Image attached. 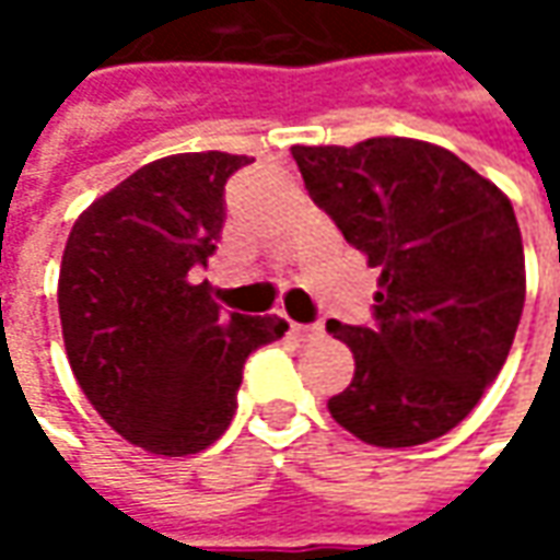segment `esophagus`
<instances>
[{"mask_svg":"<svg viewBox=\"0 0 560 560\" xmlns=\"http://www.w3.org/2000/svg\"><path fill=\"white\" fill-rule=\"evenodd\" d=\"M290 334L299 336L302 342H312V339L324 336V327L320 324H290Z\"/></svg>","mask_w":560,"mask_h":560,"instance_id":"1","label":"esophagus"}]
</instances>
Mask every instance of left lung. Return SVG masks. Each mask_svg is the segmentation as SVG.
Returning a JSON list of instances; mask_svg holds the SVG:
<instances>
[{
    "label": "left lung",
    "instance_id": "obj_1",
    "mask_svg": "<svg viewBox=\"0 0 560 560\" xmlns=\"http://www.w3.org/2000/svg\"><path fill=\"white\" fill-rule=\"evenodd\" d=\"M292 159L346 243L380 268L374 327L327 320L355 355L330 415L368 445L440 440L499 376L521 324L527 270L511 199L423 140L292 145Z\"/></svg>",
    "mask_w": 560,
    "mask_h": 560
}]
</instances>
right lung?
<instances>
[{
  "instance_id": "obj_1",
  "label": "right lung",
  "mask_w": 560,
  "mask_h": 560,
  "mask_svg": "<svg viewBox=\"0 0 560 560\" xmlns=\"http://www.w3.org/2000/svg\"><path fill=\"white\" fill-rule=\"evenodd\" d=\"M252 162L180 152L98 196L68 236L58 314L77 383L102 420L152 455L221 440L246 358L290 330L277 314H224L192 283L224 226V186Z\"/></svg>"
}]
</instances>
